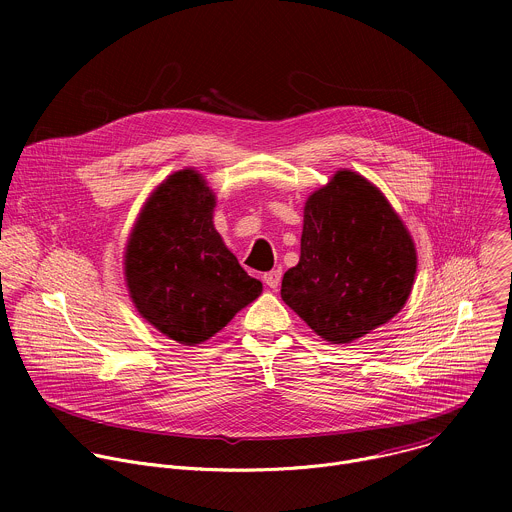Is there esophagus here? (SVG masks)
Here are the masks:
<instances>
[{"mask_svg":"<svg viewBox=\"0 0 512 512\" xmlns=\"http://www.w3.org/2000/svg\"><path fill=\"white\" fill-rule=\"evenodd\" d=\"M281 269L277 267V269H271L269 273H265L263 275V281H265V285H269L271 289H277L279 287V283H281Z\"/></svg>","mask_w":512,"mask_h":512,"instance_id":"obj_1","label":"esophagus"}]
</instances>
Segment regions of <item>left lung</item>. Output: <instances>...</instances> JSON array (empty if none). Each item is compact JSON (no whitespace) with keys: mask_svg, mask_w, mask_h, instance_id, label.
Returning <instances> with one entry per match:
<instances>
[{"mask_svg":"<svg viewBox=\"0 0 512 512\" xmlns=\"http://www.w3.org/2000/svg\"><path fill=\"white\" fill-rule=\"evenodd\" d=\"M417 251L385 194L338 170L304 206L300 261L281 300L320 338L350 344L395 318L413 289Z\"/></svg>","mask_w":512,"mask_h":512,"instance_id":"1","label":"left lung"}]
</instances>
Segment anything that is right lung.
Instances as JSON below:
<instances>
[{
	"label": "right lung",
	"mask_w": 512,
	"mask_h": 512,
	"mask_svg": "<svg viewBox=\"0 0 512 512\" xmlns=\"http://www.w3.org/2000/svg\"><path fill=\"white\" fill-rule=\"evenodd\" d=\"M214 206L204 176L178 170L145 200L125 245L123 273L135 310L184 346L212 338L263 291L216 233Z\"/></svg>",
	"instance_id": "obj_1"
}]
</instances>
